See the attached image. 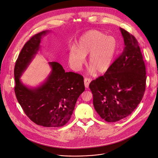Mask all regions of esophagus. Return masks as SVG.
I'll use <instances>...</instances> for the list:
<instances>
[{
	"label": "esophagus",
	"mask_w": 158,
	"mask_h": 158,
	"mask_svg": "<svg viewBox=\"0 0 158 158\" xmlns=\"http://www.w3.org/2000/svg\"><path fill=\"white\" fill-rule=\"evenodd\" d=\"M91 81V79L89 78H85L84 79V83H85V88H88L89 86V84L90 83V82Z\"/></svg>",
	"instance_id": "obj_1"
}]
</instances>
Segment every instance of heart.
Returning <instances> with one entry per match:
<instances>
[{"instance_id": "1", "label": "heart", "mask_w": 158, "mask_h": 158, "mask_svg": "<svg viewBox=\"0 0 158 158\" xmlns=\"http://www.w3.org/2000/svg\"><path fill=\"white\" fill-rule=\"evenodd\" d=\"M118 44L113 36H107L98 30H89L79 40L77 49L72 48L69 61L75 69H79L89 55L88 65L91 73H104L111 67L118 51Z\"/></svg>"}]
</instances>
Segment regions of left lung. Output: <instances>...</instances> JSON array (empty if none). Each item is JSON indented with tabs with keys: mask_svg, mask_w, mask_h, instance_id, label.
Wrapping results in <instances>:
<instances>
[{
	"mask_svg": "<svg viewBox=\"0 0 158 158\" xmlns=\"http://www.w3.org/2000/svg\"><path fill=\"white\" fill-rule=\"evenodd\" d=\"M120 30L123 51L103 76L89 85L94 108L107 122L129 116L140 103L146 88V67L138 42L127 30Z\"/></svg>",
	"mask_w": 158,
	"mask_h": 158,
	"instance_id": "8db88e82",
	"label": "left lung"
}]
</instances>
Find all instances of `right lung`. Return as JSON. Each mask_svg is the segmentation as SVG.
<instances>
[{
	"label": "right lung",
	"mask_w": 158,
	"mask_h": 158,
	"mask_svg": "<svg viewBox=\"0 0 158 158\" xmlns=\"http://www.w3.org/2000/svg\"><path fill=\"white\" fill-rule=\"evenodd\" d=\"M43 31L31 37L23 47L14 69V91L18 102L31 121L44 127H61L70 119L76 102L85 91L83 77L65 72L56 61L49 62L52 72L40 86L28 88L20 80L22 73L40 48Z\"/></svg>",
	"instance_id": "1"
}]
</instances>
